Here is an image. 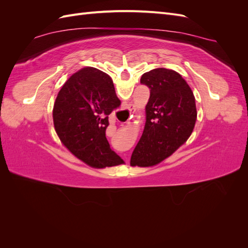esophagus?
Instances as JSON below:
<instances>
[{"instance_id": "esophagus-1", "label": "esophagus", "mask_w": 248, "mask_h": 248, "mask_svg": "<svg viewBox=\"0 0 248 248\" xmlns=\"http://www.w3.org/2000/svg\"><path fill=\"white\" fill-rule=\"evenodd\" d=\"M126 108H128L130 111H133V108H132L130 106H128ZM124 158H125V160H126L127 162H128V161H129V158H130V156H129V155H125Z\"/></svg>"}]
</instances>
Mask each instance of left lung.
<instances>
[{
    "label": "left lung",
    "mask_w": 248,
    "mask_h": 248,
    "mask_svg": "<svg viewBox=\"0 0 248 248\" xmlns=\"http://www.w3.org/2000/svg\"><path fill=\"white\" fill-rule=\"evenodd\" d=\"M141 84L150 89L146 124L133 150L130 166L153 167L167 159L185 144L197 121L196 98L178 72L155 68L144 73Z\"/></svg>",
    "instance_id": "1"
}]
</instances>
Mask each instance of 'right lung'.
Wrapping results in <instances>:
<instances>
[{"label":"right lung","instance_id":"1","mask_svg":"<svg viewBox=\"0 0 248 248\" xmlns=\"http://www.w3.org/2000/svg\"><path fill=\"white\" fill-rule=\"evenodd\" d=\"M121 101L111 78L94 67H85L66 80L56 98L52 119L60 140L71 154L95 169L124 161L106 137L108 115Z\"/></svg>","mask_w":248,"mask_h":248}]
</instances>
